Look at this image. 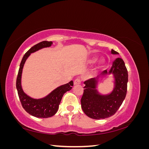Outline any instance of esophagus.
<instances>
[{
    "mask_svg": "<svg viewBox=\"0 0 149 149\" xmlns=\"http://www.w3.org/2000/svg\"><path fill=\"white\" fill-rule=\"evenodd\" d=\"M80 83H81V80H80V79H79V78L76 79L74 81V85H78V84H79Z\"/></svg>",
    "mask_w": 149,
    "mask_h": 149,
    "instance_id": "obj_1",
    "label": "esophagus"
}]
</instances>
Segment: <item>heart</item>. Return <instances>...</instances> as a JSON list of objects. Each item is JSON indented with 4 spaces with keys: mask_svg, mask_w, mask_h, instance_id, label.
Returning a JSON list of instances; mask_svg holds the SVG:
<instances>
[{
    "mask_svg": "<svg viewBox=\"0 0 149 149\" xmlns=\"http://www.w3.org/2000/svg\"><path fill=\"white\" fill-rule=\"evenodd\" d=\"M96 60H97L96 56H93L88 60V63L90 64L93 63H94L96 61ZM104 63H105V61L103 58H100V59H99L97 63V66H96L97 68H101L104 65Z\"/></svg>",
    "mask_w": 149,
    "mask_h": 149,
    "instance_id": "b5f03b06",
    "label": "heart"
}]
</instances>
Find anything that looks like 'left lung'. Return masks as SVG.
<instances>
[{
  "instance_id": "left-lung-1",
  "label": "left lung",
  "mask_w": 149,
  "mask_h": 149,
  "mask_svg": "<svg viewBox=\"0 0 149 149\" xmlns=\"http://www.w3.org/2000/svg\"><path fill=\"white\" fill-rule=\"evenodd\" d=\"M112 55L119 53L111 49ZM112 74L114 78V88L106 95L101 94L97 89L98 83ZM128 73L123 60L118 58L112 62L109 71L104 70L96 78L89 79L84 83L83 95L81 100L82 109L85 114L94 119L109 118L114 115L123 104L127 93Z\"/></svg>"
}]
</instances>
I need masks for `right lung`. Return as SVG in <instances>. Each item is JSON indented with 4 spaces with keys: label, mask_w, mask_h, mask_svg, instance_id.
Returning <instances> with one entry per match:
<instances>
[{
    "label": "right lung",
    "mask_w": 149,
    "mask_h": 149,
    "mask_svg": "<svg viewBox=\"0 0 149 149\" xmlns=\"http://www.w3.org/2000/svg\"><path fill=\"white\" fill-rule=\"evenodd\" d=\"M53 45L52 42L43 41L31 47L26 52L20 65L16 81V88L18 94L24 109L30 115L38 118H48L55 115L59 108V105L64 94L70 91L73 86V81H71L68 83L60 86L48 94L45 97L35 99L27 95L22 87V74L24 66L27 58L39 49L44 48L50 47Z\"/></svg>",
    "instance_id": "right-lung-1"
}]
</instances>
